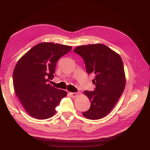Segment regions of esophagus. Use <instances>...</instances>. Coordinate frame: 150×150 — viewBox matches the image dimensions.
I'll list each match as a JSON object with an SVG mask.
<instances>
[{"label": "esophagus", "mask_w": 150, "mask_h": 150, "mask_svg": "<svg viewBox=\"0 0 150 150\" xmlns=\"http://www.w3.org/2000/svg\"><path fill=\"white\" fill-rule=\"evenodd\" d=\"M69 94L72 98H76L78 96V93H70Z\"/></svg>", "instance_id": "esophagus-1"}]
</instances>
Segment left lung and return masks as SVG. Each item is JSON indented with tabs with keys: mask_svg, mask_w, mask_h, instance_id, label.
Masks as SVG:
<instances>
[{
	"mask_svg": "<svg viewBox=\"0 0 150 150\" xmlns=\"http://www.w3.org/2000/svg\"><path fill=\"white\" fill-rule=\"evenodd\" d=\"M74 52L83 59L87 73L96 76L92 81L94 90L84 92L91 106L83 115L91 120L102 118L112 110L124 91L123 62L119 54L101 44L77 47Z\"/></svg>",
	"mask_w": 150,
	"mask_h": 150,
	"instance_id": "obj_1",
	"label": "left lung"
}]
</instances>
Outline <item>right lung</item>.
Segmentation results:
<instances>
[{
	"mask_svg": "<svg viewBox=\"0 0 150 150\" xmlns=\"http://www.w3.org/2000/svg\"><path fill=\"white\" fill-rule=\"evenodd\" d=\"M71 46L54 42L40 43L32 47L17 62L13 72V85L17 96L29 114L36 119L54 116L64 90L49 84L55 72L59 59L69 52Z\"/></svg>",
	"mask_w": 150,
	"mask_h": 150,
	"instance_id": "1",
	"label": "right lung"
}]
</instances>
